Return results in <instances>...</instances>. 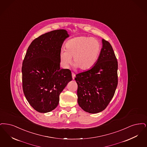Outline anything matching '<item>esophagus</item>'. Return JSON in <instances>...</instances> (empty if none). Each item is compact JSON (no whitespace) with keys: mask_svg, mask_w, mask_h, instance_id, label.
Masks as SVG:
<instances>
[{"mask_svg":"<svg viewBox=\"0 0 147 147\" xmlns=\"http://www.w3.org/2000/svg\"><path fill=\"white\" fill-rule=\"evenodd\" d=\"M75 76H76V75L74 74V73H72V79L73 80H74L75 79Z\"/></svg>","mask_w":147,"mask_h":147,"instance_id":"34e87169","label":"esophagus"}]
</instances>
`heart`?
<instances>
[{
  "mask_svg": "<svg viewBox=\"0 0 147 147\" xmlns=\"http://www.w3.org/2000/svg\"><path fill=\"white\" fill-rule=\"evenodd\" d=\"M101 47L100 43L95 38L81 36L71 39L66 44V49L60 50V61L64 67L67 68L74 57L75 67L82 70H88L96 64Z\"/></svg>",
  "mask_w": 147,
  "mask_h": 147,
  "instance_id": "heart-1",
  "label": "heart"
}]
</instances>
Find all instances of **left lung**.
I'll list each match as a JSON object with an SVG mask.
<instances>
[{"label":"left lung","mask_w":147,"mask_h":147,"mask_svg":"<svg viewBox=\"0 0 147 147\" xmlns=\"http://www.w3.org/2000/svg\"><path fill=\"white\" fill-rule=\"evenodd\" d=\"M102 44L94 66L77 74L75 78L78 85V104L90 114L101 112L107 108L118 83V64L114 51L110 43L104 39Z\"/></svg>","instance_id":"8db88e82"}]
</instances>
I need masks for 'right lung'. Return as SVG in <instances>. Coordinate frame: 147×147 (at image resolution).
I'll return each mask as SVG.
<instances>
[{
    "label": "right lung",
    "mask_w": 147,
    "mask_h": 147,
    "mask_svg": "<svg viewBox=\"0 0 147 147\" xmlns=\"http://www.w3.org/2000/svg\"><path fill=\"white\" fill-rule=\"evenodd\" d=\"M69 37L65 30L52 31L34 39L27 49L22 66V88L39 113L56 108L60 94L72 80L71 71L60 67V51Z\"/></svg>",
    "instance_id": "add662e5"
}]
</instances>
